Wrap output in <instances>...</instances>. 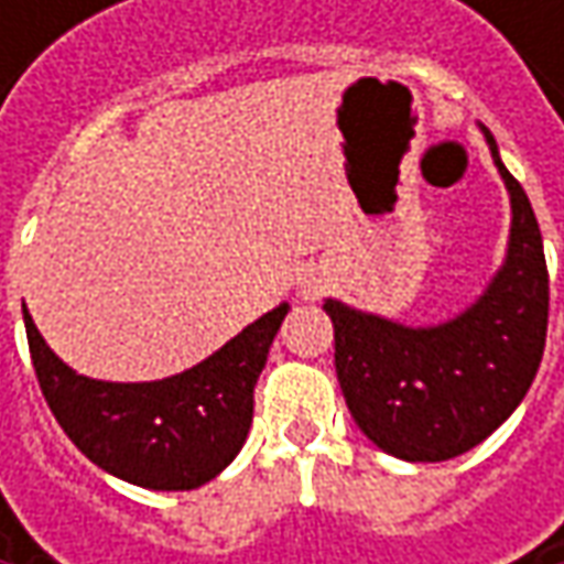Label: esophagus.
<instances>
[{
  "mask_svg": "<svg viewBox=\"0 0 564 564\" xmlns=\"http://www.w3.org/2000/svg\"><path fill=\"white\" fill-rule=\"evenodd\" d=\"M297 285H301V294H304V297H316V294L323 292L319 279H301Z\"/></svg>",
  "mask_w": 564,
  "mask_h": 564,
  "instance_id": "1",
  "label": "esophagus"
}]
</instances>
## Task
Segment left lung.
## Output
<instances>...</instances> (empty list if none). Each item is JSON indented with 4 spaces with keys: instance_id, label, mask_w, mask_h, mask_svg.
Returning <instances> with one entry per match:
<instances>
[{
    "instance_id": "left-lung-1",
    "label": "left lung",
    "mask_w": 564,
    "mask_h": 564,
    "mask_svg": "<svg viewBox=\"0 0 564 564\" xmlns=\"http://www.w3.org/2000/svg\"><path fill=\"white\" fill-rule=\"evenodd\" d=\"M484 134L511 194L509 257L484 297L430 329L323 304L351 417L367 440L404 462H448L484 443L528 395L546 348L550 272L540 226L492 134Z\"/></svg>"
}]
</instances>
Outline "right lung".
Returning a JSON list of instances; mask_svg holds the SVG:
<instances>
[{"label":"right lung","instance_id":"obj_1","mask_svg":"<svg viewBox=\"0 0 564 564\" xmlns=\"http://www.w3.org/2000/svg\"><path fill=\"white\" fill-rule=\"evenodd\" d=\"M289 304L250 323L216 355L156 382H102L55 358L24 311L43 399L68 440L102 470L143 489H194L241 452L253 386Z\"/></svg>","mask_w":564,"mask_h":564}]
</instances>
